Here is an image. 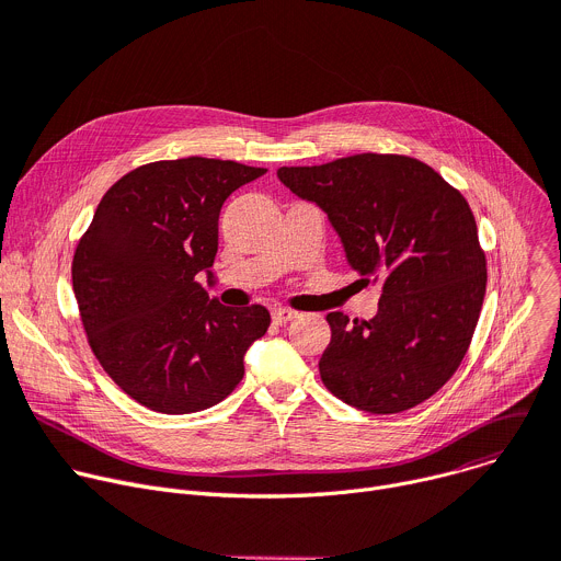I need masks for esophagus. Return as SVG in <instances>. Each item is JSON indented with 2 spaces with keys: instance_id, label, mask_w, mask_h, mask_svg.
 <instances>
[{
  "instance_id": "1",
  "label": "esophagus",
  "mask_w": 561,
  "mask_h": 561,
  "mask_svg": "<svg viewBox=\"0 0 561 561\" xmlns=\"http://www.w3.org/2000/svg\"><path fill=\"white\" fill-rule=\"evenodd\" d=\"M295 318H297V313L290 311V309H275V311H273V322H275L277 327H284V324H288V322L295 320Z\"/></svg>"
}]
</instances>
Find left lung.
I'll use <instances>...</instances> for the list:
<instances>
[{"label":"left lung","instance_id":"8db88e82","mask_svg":"<svg viewBox=\"0 0 561 561\" xmlns=\"http://www.w3.org/2000/svg\"><path fill=\"white\" fill-rule=\"evenodd\" d=\"M277 176L329 215L358 282L382 279L376 318L327 316L324 387L369 414L412 410L461 365L483 307L485 252L466 196L402 154L279 168Z\"/></svg>","mask_w":561,"mask_h":561}]
</instances>
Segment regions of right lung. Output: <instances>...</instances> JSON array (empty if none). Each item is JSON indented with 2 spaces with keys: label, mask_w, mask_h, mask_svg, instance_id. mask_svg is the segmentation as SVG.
Returning <instances> with one entry per match:
<instances>
[{
  "label": "right lung",
  "mask_w": 561,
  "mask_h": 561,
  "mask_svg": "<svg viewBox=\"0 0 561 561\" xmlns=\"http://www.w3.org/2000/svg\"><path fill=\"white\" fill-rule=\"evenodd\" d=\"M266 174L219 159L140 165L118 179L73 252V293L87 342L107 376L161 414H192L228 398L248 346L271 327L262 304L208 299L196 273L215 264L219 213Z\"/></svg>",
  "instance_id": "add662e5"
}]
</instances>
